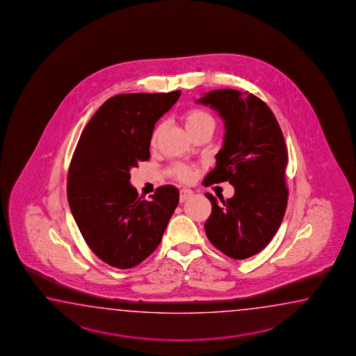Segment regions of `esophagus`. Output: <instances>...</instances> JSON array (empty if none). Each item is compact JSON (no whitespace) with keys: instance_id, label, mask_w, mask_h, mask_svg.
I'll return each mask as SVG.
<instances>
[{"instance_id":"1","label":"esophagus","mask_w":356,"mask_h":356,"mask_svg":"<svg viewBox=\"0 0 356 356\" xmlns=\"http://www.w3.org/2000/svg\"><path fill=\"white\" fill-rule=\"evenodd\" d=\"M193 195V192L188 188H183L181 189V196H179V200H181V202H184L186 200H188L189 197Z\"/></svg>"}]
</instances>
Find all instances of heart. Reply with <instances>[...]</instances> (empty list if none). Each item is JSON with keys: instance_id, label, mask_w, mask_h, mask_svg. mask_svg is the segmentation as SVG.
<instances>
[{"instance_id": "obj_1", "label": "heart", "mask_w": 356, "mask_h": 356, "mask_svg": "<svg viewBox=\"0 0 356 356\" xmlns=\"http://www.w3.org/2000/svg\"><path fill=\"white\" fill-rule=\"evenodd\" d=\"M209 123H213V120H212V117L210 114L207 113V112H204L202 109L193 108V109L187 111L186 114H184V124H186V127L188 129L189 134L193 132V131H196V129L204 127V126L209 124ZM159 134L160 127H156V129H154L152 138H150V144H152V146L156 145ZM169 170H170L172 175H175L177 179H179V181H192V178H193L192 169L187 167V165H184V164H179V163L173 164Z\"/></svg>"}]
</instances>
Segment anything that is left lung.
<instances>
[{
  "mask_svg": "<svg viewBox=\"0 0 356 356\" xmlns=\"http://www.w3.org/2000/svg\"><path fill=\"white\" fill-rule=\"evenodd\" d=\"M225 124L224 144L204 186L229 181L234 196L211 201L204 222L209 241L227 257L244 259L264 250L279 230L288 204V150L279 122L265 102L234 89L212 90L197 100Z\"/></svg>",
  "mask_w": 356,
  "mask_h": 356,
  "instance_id": "obj_1",
  "label": "left lung"
}]
</instances>
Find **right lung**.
Instances as JSON below:
<instances>
[{"mask_svg": "<svg viewBox=\"0 0 356 356\" xmlns=\"http://www.w3.org/2000/svg\"><path fill=\"white\" fill-rule=\"evenodd\" d=\"M181 92L112 97L77 143L68 169V204L85 242L108 265L126 270L149 257L178 206L175 186L156 188L149 201L138 197L129 170L150 158L155 123Z\"/></svg>", "mask_w": 356, "mask_h": 356, "instance_id": "add662e5", "label": "right lung"}]
</instances>
